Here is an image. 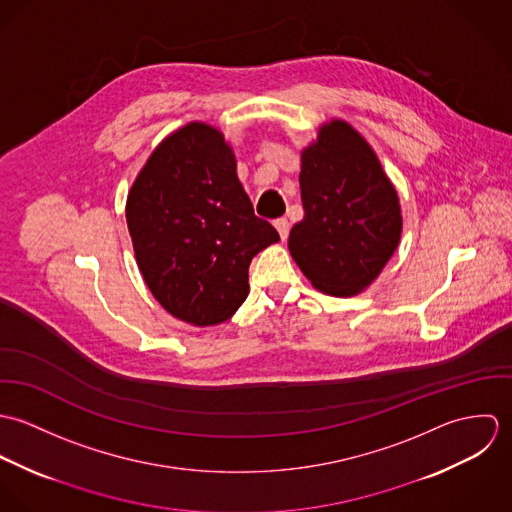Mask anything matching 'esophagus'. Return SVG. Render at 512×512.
<instances>
[{
  "label": "esophagus",
  "mask_w": 512,
  "mask_h": 512,
  "mask_svg": "<svg viewBox=\"0 0 512 512\" xmlns=\"http://www.w3.org/2000/svg\"><path fill=\"white\" fill-rule=\"evenodd\" d=\"M274 226H276V230L280 232V238L282 240H286L288 238V234H290V220L284 219H276L274 220Z\"/></svg>",
  "instance_id": "obj_1"
}]
</instances>
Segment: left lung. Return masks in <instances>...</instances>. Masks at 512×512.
<instances>
[{
	"label": "left lung",
	"instance_id": "1",
	"mask_svg": "<svg viewBox=\"0 0 512 512\" xmlns=\"http://www.w3.org/2000/svg\"><path fill=\"white\" fill-rule=\"evenodd\" d=\"M299 185L305 215L290 232L293 260L321 292L365 290L402 232L398 195L374 151L335 120L301 153Z\"/></svg>",
	"mask_w": 512,
	"mask_h": 512
}]
</instances>
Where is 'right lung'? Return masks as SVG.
Returning <instances> with one entry per match:
<instances>
[{
  "label": "right lung",
  "mask_w": 512,
  "mask_h": 512,
  "mask_svg": "<svg viewBox=\"0 0 512 512\" xmlns=\"http://www.w3.org/2000/svg\"><path fill=\"white\" fill-rule=\"evenodd\" d=\"M126 220L153 297L199 327L226 321L244 303L252 258L280 240L254 215L222 134L197 122L151 153L128 195Z\"/></svg>",
  "instance_id": "add662e5"
}]
</instances>
